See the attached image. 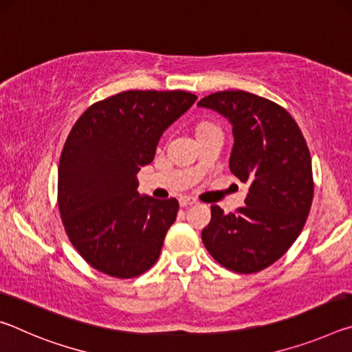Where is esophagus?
Wrapping results in <instances>:
<instances>
[{"label":"esophagus","instance_id":"obj_1","mask_svg":"<svg viewBox=\"0 0 352 352\" xmlns=\"http://www.w3.org/2000/svg\"><path fill=\"white\" fill-rule=\"evenodd\" d=\"M178 201H180V206H189V205H194L195 204V201H197V200H195L194 197H189V195H182V197L180 199H178Z\"/></svg>","mask_w":352,"mask_h":352}]
</instances>
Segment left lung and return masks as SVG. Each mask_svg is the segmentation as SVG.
Returning a JSON list of instances; mask_svg holds the SVG:
<instances>
[{
  "label": "left lung",
  "instance_id": "1",
  "mask_svg": "<svg viewBox=\"0 0 352 352\" xmlns=\"http://www.w3.org/2000/svg\"><path fill=\"white\" fill-rule=\"evenodd\" d=\"M197 105L233 126L230 170L248 184L245 206L236 212L211 206L201 241L225 269L264 270L292 247L311 211L312 163L305 136L287 110L253 93L217 91Z\"/></svg>",
  "mask_w": 352,
  "mask_h": 352
}]
</instances>
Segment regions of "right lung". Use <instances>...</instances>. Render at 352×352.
<instances>
[{
  "instance_id": "add662e5",
  "label": "right lung",
  "mask_w": 352,
  "mask_h": 352,
  "mask_svg": "<svg viewBox=\"0 0 352 352\" xmlns=\"http://www.w3.org/2000/svg\"><path fill=\"white\" fill-rule=\"evenodd\" d=\"M195 99L180 90L122 91L93 104L71 129L58 163V211L93 269L135 278L157 262L178 201L140 195L136 174Z\"/></svg>"
}]
</instances>
